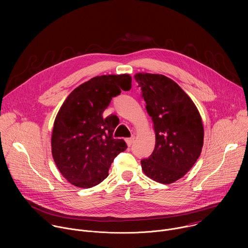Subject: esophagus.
<instances>
[{
  "label": "esophagus",
  "mask_w": 248,
  "mask_h": 248,
  "mask_svg": "<svg viewBox=\"0 0 248 248\" xmlns=\"http://www.w3.org/2000/svg\"><path fill=\"white\" fill-rule=\"evenodd\" d=\"M125 142L127 144V146H131L132 143L134 142V137H130V138H126L125 139Z\"/></svg>",
  "instance_id": "34e87169"
}]
</instances>
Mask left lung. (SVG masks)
<instances>
[{"label":"left lung","instance_id":"left-lung-1","mask_svg":"<svg viewBox=\"0 0 248 248\" xmlns=\"http://www.w3.org/2000/svg\"><path fill=\"white\" fill-rule=\"evenodd\" d=\"M134 79L153 121L155 147L141 160L143 172L151 180L170 185L182 179L197 161L203 147L204 127L191 98L172 79L138 73Z\"/></svg>","mask_w":248,"mask_h":248}]
</instances>
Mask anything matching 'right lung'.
Returning <instances> with one entry per match:
<instances>
[{
	"instance_id": "obj_1",
	"label": "right lung",
	"mask_w": 248,
	"mask_h": 248,
	"mask_svg": "<svg viewBox=\"0 0 248 248\" xmlns=\"http://www.w3.org/2000/svg\"><path fill=\"white\" fill-rule=\"evenodd\" d=\"M131 88V77H95L66 97L56 116L51 137L52 155L63 178L75 186L90 188L102 183L117 155L126 149L123 139H114L119 124L103 112L113 97Z\"/></svg>"
}]
</instances>
